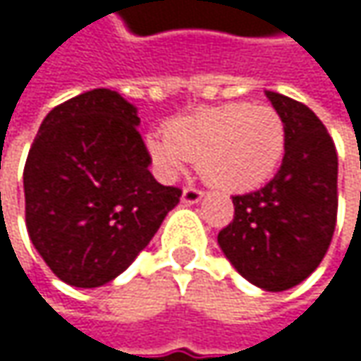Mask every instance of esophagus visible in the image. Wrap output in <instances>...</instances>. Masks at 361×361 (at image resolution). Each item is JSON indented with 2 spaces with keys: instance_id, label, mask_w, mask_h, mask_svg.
Masks as SVG:
<instances>
[{
  "instance_id": "obj_1",
  "label": "esophagus",
  "mask_w": 361,
  "mask_h": 361,
  "mask_svg": "<svg viewBox=\"0 0 361 361\" xmlns=\"http://www.w3.org/2000/svg\"><path fill=\"white\" fill-rule=\"evenodd\" d=\"M200 198H202V190H198V188L188 185V188H183V192H181V200H183L185 204H194V202H198Z\"/></svg>"
}]
</instances>
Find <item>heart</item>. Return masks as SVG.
Returning a JSON list of instances; mask_svg holds the SVG:
<instances>
[{"mask_svg":"<svg viewBox=\"0 0 361 361\" xmlns=\"http://www.w3.org/2000/svg\"><path fill=\"white\" fill-rule=\"evenodd\" d=\"M286 146L284 121L274 109L247 102L204 109L176 121L167 135H150L154 167L167 180L188 161L200 176L228 192L255 190L278 169Z\"/></svg>","mask_w":361,"mask_h":361,"instance_id":"b5f03b06","label":"heart"}]
</instances>
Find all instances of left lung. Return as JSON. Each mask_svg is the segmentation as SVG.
<instances>
[{
	"label": "left lung",
	"instance_id": "left-lung-1",
	"mask_svg": "<svg viewBox=\"0 0 361 361\" xmlns=\"http://www.w3.org/2000/svg\"><path fill=\"white\" fill-rule=\"evenodd\" d=\"M284 121L286 146L278 173L263 188L232 196L234 219L217 243L255 286L280 293L303 282L324 259L336 226V148L305 104L265 92Z\"/></svg>",
	"mask_w": 361,
	"mask_h": 361
}]
</instances>
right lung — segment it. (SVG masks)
<instances>
[{
    "label": "right lung",
    "instance_id": "add662e5",
    "mask_svg": "<svg viewBox=\"0 0 361 361\" xmlns=\"http://www.w3.org/2000/svg\"><path fill=\"white\" fill-rule=\"evenodd\" d=\"M140 118L125 98L92 90L47 112L25 165L31 243L66 284L96 288L137 257L181 190L152 178Z\"/></svg>",
    "mask_w": 361,
    "mask_h": 361
}]
</instances>
